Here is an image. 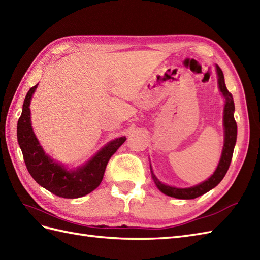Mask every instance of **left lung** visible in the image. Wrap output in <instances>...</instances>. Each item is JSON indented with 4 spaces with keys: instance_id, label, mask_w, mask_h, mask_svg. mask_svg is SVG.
Listing matches in <instances>:
<instances>
[{
    "instance_id": "8db88e82",
    "label": "left lung",
    "mask_w": 260,
    "mask_h": 260,
    "mask_svg": "<svg viewBox=\"0 0 260 260\" xmlns=\"http://www.w3.org/2000/svg\"><path fill=\"white\" fill-rule=\"evenodd\" d=\"M216 70H217V76H218V86L219 90L223 93V95L225 98V108H224V128H225V143H224V147H223V152H222V157L221 160L218 162L217 168L215 170L214 174H213L208 180L200 183L196 187L192 188H187V189H179V188H174V187H169V185H166L161 183L156 178V176L152 174V170L150 167L151 171V176L158 189L160 190L162 193L167 194L172 198H177V199H184V200H190V199H196L200 196H202L206 192L210 191L214 187L222 181V179L228 172L230 165L232 161V157H233V151H234L235 147V143H236V136H237V125L234 118V111H235V106H234V101H233V95L232 93L229 92L228 88L225 85L224 81V75L223 71L221 70L218 66H216Z\"/></svg>"
}]
</instances>
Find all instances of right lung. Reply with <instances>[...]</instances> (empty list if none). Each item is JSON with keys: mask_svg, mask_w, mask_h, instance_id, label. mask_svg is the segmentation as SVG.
<instances>
[{"mask_svg": "<svg viewBox=\"0 0 260 260\" xmlns=\"http://www.w3.org/2000/svg\"><path fill=\"white\" fill-rule=\"evenodd\" d=\"M36 86L37 84L31 86L26 94L17 123V141L26 168L38 184L58 197L76 199L89 194L101 183L109 160L126 138L119 137L109 143L83 167L72 171L66 170L45 154L32 132L29 104Z\"/></svg>", "mask_w": 260, "mask_h": 260, "instance_id": "add662e5", "label": "right lung"}]
</instances>
